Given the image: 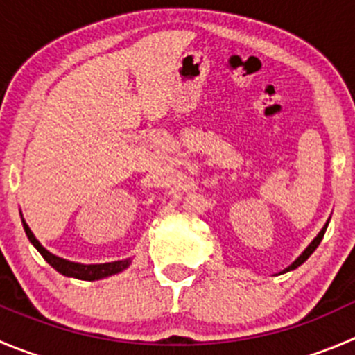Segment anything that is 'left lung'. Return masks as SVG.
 I'll use <instances>...</instances> for the list:
<instances>
[{"label":"left lung","mask_w":355,"mask_h":355,"mask_svg":"<svg viewBox=\"0 0 355 355\" xmlns=\"http://www.w3.org/2000/svg\"><path fill=\"white\" fill-rule=\"evenodd\" d=\"M329 219H331V218H329ZM329 219H327V221H326V225H324V226H322V230H320V232H319V234H317V237H315V239H313V241H312V242H310V244H309V245H306V249H305V251H303V252H302V254H300V256H298V258H296V259H295V261H293V263H291V265H289V266H288V268H284V270H282V272H279V275H281V273H286V272H291V270L298 268V266H300V265H303V263H305V261H306V259H309V258H310V254H312V252H313V251H315V249H317V245H319V244H320V241H322L324 234H326V228H327V225H329Z\"/></svg>","instance_id":"1"}]
</instances>
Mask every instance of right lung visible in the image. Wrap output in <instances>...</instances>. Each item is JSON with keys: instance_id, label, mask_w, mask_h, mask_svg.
Listing matches in <instances>:
<instances>
[{"instance_id": "add662e5", "label": "right lung", "mask_w": 355, "mask_h": 355, "mask_svg": "<svg viewBox=\"0 0 355 355\" xmlns=\"http://www.w3.org/2000/svg\"><path fill=\"white\" fill-rule=\"evenodd\" d=\"M22 218V214H20ZM22 226L24 232L28 235L29 242L38 249L40 254L45 258V261L49 263L52 268H55L57 272L62 273L66 277H73V279H80V281H101L104 277H111L116 275V273L123 272L125 268H129L132 259H118V261H111V263H96V265H83V263H76V261H69V259L59 258V256L52 254L50 251H46L42 244H40L38 239L35 237V234L31 232V228L28 226L26 219L22 218Z\"/></svg>"}]
</instances>
